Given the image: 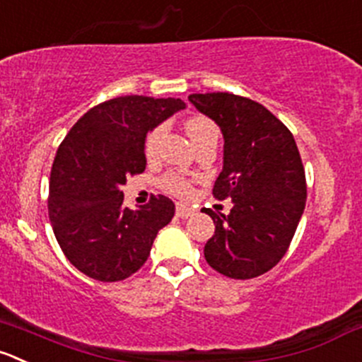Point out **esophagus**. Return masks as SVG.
<instances>
[{"instance_id": "34e87169", "label": "esophagus", "mask_w": 362, "mask_h": 362, "mask_svg": "<svg viewBox=\"0 0 362 362\" xmlns=\"http://www.w3.org/2000/svg\"><path fill=\"white\" fill-rule=\"evenodd\" d=\"M194 214V209L189 205H184V203H177V216L182 217V219H187Z\"/></svg>"}]
</instances>
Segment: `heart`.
<instances>
[{
    "label": "heart",
    "instance_id": "obj_1",
    "mask_svg": "<svg viewBox=\"0 0 362 362\" xmlns=\"http://www.w3.org/2000/svg\"><path fill=\"white\" fill-rule=\"evenodd\" d=\"M210 129H216V125L205 117H191L187 122H185V131L189 132L192 141L202 138V136L205 134L206 131H210ZM163 134H164L163 125H156V127L150 129L148 134H146L143 148H145V156L148 157V159H153V157L157 156V152H159V145H160V139H163ZM159 185L164 189V191L170 192V194L173 196H178V198H187V196L191 194V182H189V178L185 177V175L177 173V171H170V173L163 175L159 180Z\"/></svg>",
    "mask_w": 362,
    "mask_h": 362
}]
</instances>
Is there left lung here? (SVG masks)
Wrapping results in <instances>:
<instances>
[{
    "label": "left lung",
    "instance_id": "obj_1",
    "mask_svg": "<svg viewBox=\"0 0 362 362\" xmlns=\"http://www.w3.org/2000/svg\"><path fill=\"white\" fill-rule=\"evenodd\" d=\"M189 100L221 127L224 166L216 199L230 198L228 216L205 209L216 224L205 259L219 274L251 279L288 251L306 206V175L293 134L267 107L233 93H192Z\"/></svg>",
    "mask_w": 362,
    "mask_h": 362
}]
</instances>
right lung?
Listing matches in <instances>:
<instances>
[{
  "label": "right lung",
  "instance_id": "1",
  "mask_svg": "<svg viewBox=\"0 0 362 362\" xmlns=\"http://www.w3.org/2000/svg\"><path fill=\"white\" fill-rule=\"evenodd\" d=\"M184 107L171 97H117L84 113L59 145L49 219L63 255L88 278L113 283L138 272L159 230L173 219L175 203L166 196L131 210L120 189L145 171L146 132Z\"/></svg>",
  "mask_w": 362,
  "mask_h": 362
}]
</instances>
